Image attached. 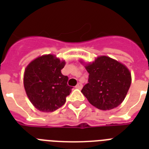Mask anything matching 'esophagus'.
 I'll list each match as a JSON object with an SVG mask.
<instances>
[{
  "instance_id": "1",
  "label": "esophagus",
  "mask_w": 149,
  "mask_h": 149,
  "mask_svg": "<svg viewBox=\"0 0 149 149\" xmlns=\"http://www.w3.org/2000/svg\"><path fill=\"white\" fill-rule=\"evenodd\" d=\"M82 87H83V84H82L81 83H79L76 86V88H77V89H82Z\"/></svg>"
}]
</instances>
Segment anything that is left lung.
Here are the masks:
<instances>
[{"instance_id":"1","label":"left lung","mask_w":149,"mask_h":149,"mask_svg":"<svg viewBox=\"0 0 149 149\" xmlns=\"http://www.w3.org/2000/svg\"><path fill=\"white\" fill-rule=\"evenodd\" d=\"M85 67L89 72V79L81 92L89 103L101 110L112 109L119 106L131 85L129 69L106 56H100Z\"/></svg>"}]
</instances>
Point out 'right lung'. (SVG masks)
I'll return each mask as SVG.
<instances>
[{
	"label": "right lung",
	"mask_w": 149,
	"mask_h": 149,
	"mask_svg": "<svg viewBox=\"0 0 149 149\" xmlns=\"http://www.w3.org/2000/svg\"><path fill=\"white\" fill-rule=\"evenodd\" d=\"M66 62L52 54L36 58L24 71V85L26 95L36 109L54 112L66 102L72 87L67 85L68 77L61 70Z\"/></svg>",
	"instance_id": "1"
}]
</instances>
